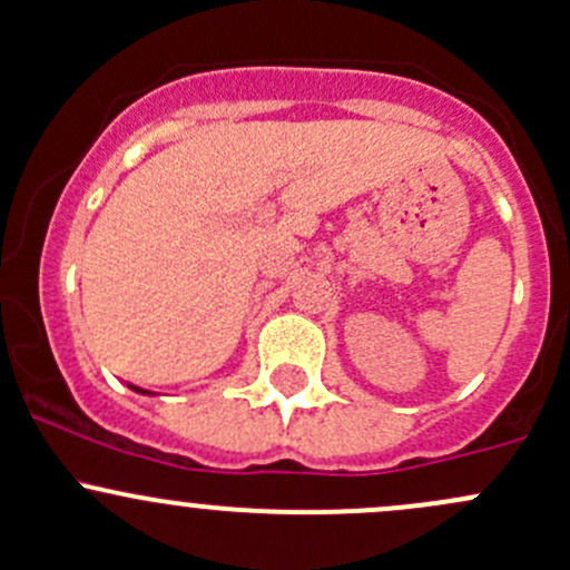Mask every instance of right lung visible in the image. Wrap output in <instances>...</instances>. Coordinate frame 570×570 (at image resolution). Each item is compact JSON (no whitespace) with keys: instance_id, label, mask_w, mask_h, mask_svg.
I'll list each match as a JSON object with an SVG mask.
<instances>
[{"instance_id":"1","label":"right lung","mask_w":570,"mask_h":570,"mask_svg":"<svg viewBox=\"0 0 570 570\" xmlns=\"http://www.w3.org/2000/svg\"><path fill=\"white\" fill-rule=\"evenodd\" d=\"M130 389H136V385H130ZM136 391H140V394H146V391H144V389H136Z\"/></svg>"}]
</instances>
